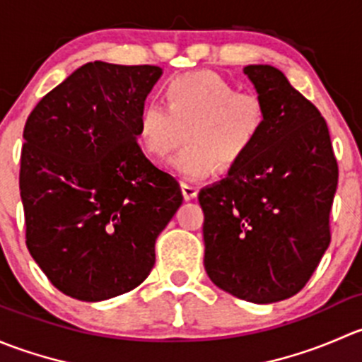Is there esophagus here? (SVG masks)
<instances>
[{
    "label": "esophagus",
    "instance_id": "obj_1",
    "mask_svg": "<svg viewBox=\"0 0 362 362\" xmlns=\"http://www.w3.org/2000/svg\"><path fill=\"white\" fill-rule=\"evenodd\" d=\"M182 192H184V198L187 199H194L198 196V187L194 184H189V182H182Z\"/></svg>",
    "mask_w": 362,
    "mask_h": 362
}]
</instances>
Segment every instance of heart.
<instances>
[{"label": "heart", "instance_id": "1", "mask_svg": "<svg viewBox=\"0 0 362 362\" xmlns=\"http://www.w3.org/2000/svg\"><path fill=\"white\" fill-rule=\"evenodd\" d=\"M166 107L141 105L136 115V138L152 158H166L184 140L170 166L187 178H202L217 163L233 166L264 133L268 107L261 94L238 90L235 83L211 71H191L168 80Z\"/></svg>", "mask_w": 362, "mask_h": 362}]
</instances>
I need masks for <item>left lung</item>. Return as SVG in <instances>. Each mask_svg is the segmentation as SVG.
Here are the masks:
<instances>
[{"label":"left lung","mask_w":362,"mask_h":362,"mask_svg":"<svg viewBox=\"0 0 362 362\" xmlns=\"http://www.w3.org/2000/svg\"><path fill=\"white\" fill-rule=\"evenodd\" d=\"M243 73L268 124L226 178L199 191L204 269L218 289L268 305L298 294L329 247L338 164L324 117L280 69Z\"/></svg>","instance_id":"obj_1"}]
</instances>
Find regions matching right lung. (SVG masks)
<instances>
[{
    "instance_id": "obj_1",
    "label": "right lung",
    "mask_w": 362,
    "mask_h": 362,
    "mask_svg": "<svg viewBox=\"0 0 362 362\" xmlns=\"http://www.w3.org/2000/svg\"><path fill=\"white\" fill-rule=\"evenodd\" d=\"M159 66L94 61L42 98L24 127L25 245L54 287L80 301L129 293L184 196L141 152L136 115Z\"/></svg>"
}]
</instances>
